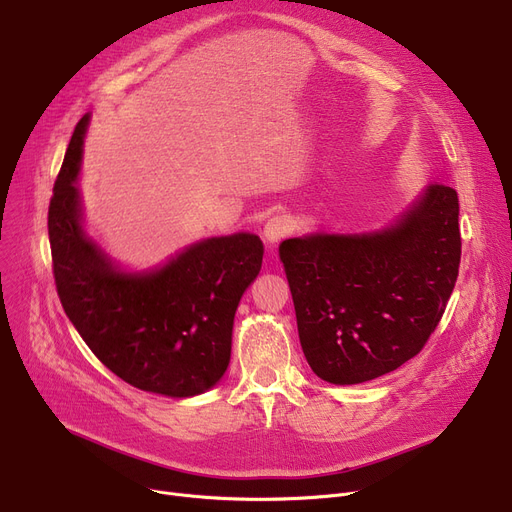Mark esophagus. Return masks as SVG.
Returning <instances> with one entry per match:
<instances>
[{"label": "esophagus", "mask_w": 512, "mask_h": 512, "mask_svg": "<svg viewBox=\"0 0 512 512\" xmlns=\"http://www.w3.org/2000/svg\"><path fill=\"white\" fill-rule=\"evenodd\" d=\"M292 230V222L284 215H276V218L267 220V224L263 226V240L267 247H276L278 242Z\"/></svg>", "instance_id": "34e87169"}]
</instances>
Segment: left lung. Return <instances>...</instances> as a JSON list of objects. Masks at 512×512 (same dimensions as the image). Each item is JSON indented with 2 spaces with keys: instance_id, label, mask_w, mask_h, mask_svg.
Segmentation results:
<instances>
[{
  "instance_id": "left-lung-1",
  "label": "left lung",
  "mask_w": 512,
  "mask_h": 512,
  "mask_svg": "<svg viewBox=\"0 0 512 512\" xmlns=\"http://www.w3.org/2000/svg\"><path fill=\"white\" fill-rule=\"evenodd\" d=\"M280 261L313 373L336 386L375 380L442 319L461 263L459 197L432 182L392 224L286 238Z\"/></svg>"
}]
</instances>
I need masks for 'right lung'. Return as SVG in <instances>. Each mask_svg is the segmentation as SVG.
<instances>
[{"instance_id": "1", "label": "right lung", "mask_w": 512, "mask_h": 512, "mask_svg": "<svg viewBox=\"0 0 512 512\" xmlns=\"http://www.w3.org/2000/svg\"><path fill=\"white\" fill-rule=\"evenodd\" d=\"M91 114L74 128L49 203V245L62 307L95 357L126 384L191 398L230 363L234 315L261 270L257 234L211 236L149 270H124L87 232L76 186Z\"/></svg>"}]
</instances>
